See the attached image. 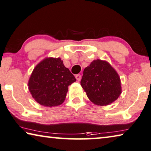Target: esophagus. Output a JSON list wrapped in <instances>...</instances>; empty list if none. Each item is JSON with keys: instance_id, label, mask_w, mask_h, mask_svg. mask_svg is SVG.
Wrapping results in <instances>:
<instances>
[{"instance_id": "1", "label": "esophagus", "mask_w": 151, "mask_h": 151, "mask_svg": "<svg viewBox=\"0 0 151 151\" xmlns=\"http://www.w3.org/2000/svg\"><path fill=\"white\" fill-rule=\"evenodd\" d=\"M75 78H76V80H77L78 81H80L81 79V75L78 74V75H76L75 76Z\"/></svg>"}]
</instances>
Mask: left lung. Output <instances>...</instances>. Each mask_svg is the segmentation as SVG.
<instances>
[{
    "label": "left lung",
    "mask_w": 151,
    "mask_h": 151,
    "mask_svg": "<svg viewBox=\"0 0 151 151\" xmlns=\"http://www.w3.org/2000/svg\"><path fill=\"white\" fill-rule=\"evenodd\" d=\"M81 85L90 101L97 106L111 104L122 93L118 73L108 62L100 59L85 68Z\"/></svg>",
    "instance_id": "8db88e82"
}]
</instances>
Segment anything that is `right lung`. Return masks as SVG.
<instances>
[{"label":"right lung","mask_w":151,"mask_h":151,"mask_svg":"<svg viewBox=\"0 0 151 151\" xmlns=\"http://www.w3.org/2000/svg\"><path fill=\"white\" fill-rule=\"evenodd\" d=\"M76 78L60 58H45L33 69L28 81L32 96L41 106L55 107L65 100L68 86Z\"/></svg>","instance_id":"right-lung-1"}]
</instances>
